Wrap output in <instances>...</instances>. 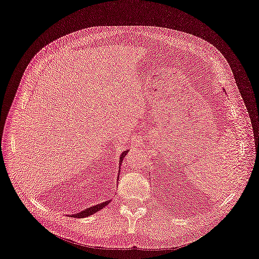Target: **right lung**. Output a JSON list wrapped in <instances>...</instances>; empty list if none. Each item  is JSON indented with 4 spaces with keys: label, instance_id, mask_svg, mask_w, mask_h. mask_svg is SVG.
Wrapping results in <instances>:
<instances>
[{
    "label": "right lung",
    "instance_id": "right-lung-1",
    "mask_svg": "<svg viewBox=\"0 0 259 259\" xmlns=\"http://www.w3.org/2000/svg\"><path fill=\"white\" fill-rule=\"evenodd\" d=\"M127 153H128V150H125V151L121 154V156H120V163H119V167L121 166L122 161H123V158L126 156V154H127ZM119 169H121V168H119ZM110 202H111V200L105 201V202H103V203H100V204H97V205H95V206H92V207L86 208V209H84L83 211H81V212H79V213L73 214L72 217H74V218H78V219H83V218H86V217H90V215H92V214L96 213L97 211L101 210L102 208L106 207V205H108Z\"/></svg>",
    "mask_w": 259,
    "mask_h": 259
}]
</instances>
